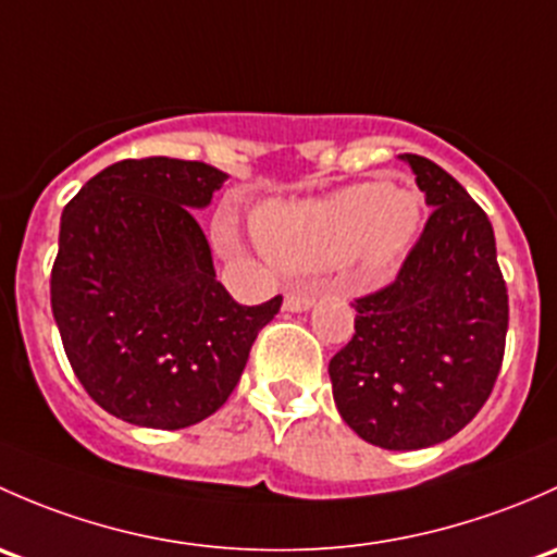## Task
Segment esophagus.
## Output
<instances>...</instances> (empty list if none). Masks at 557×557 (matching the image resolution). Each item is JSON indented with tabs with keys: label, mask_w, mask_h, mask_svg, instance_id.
<instances>
[{
	"label": "esophagus",
	"mask_w": 557,
	"mask_h": 557,
	"mask_svg": "<svg viewBox=\"0 0 557 557\" xmlns=\"http://www.w3.org/2000/svg\"><path fill=\"white\" fill-rule=\"evenodd\" d=\"M313 306L311 292H286L284 295V311H308Z\"/></svg>",
	"instance_id": "obj_1"
}]
</instances>
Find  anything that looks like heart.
I'll list each match as a JSON object with an SVG mask.
<instances>
[{
  "mask_svg": "<svg viewBox=\"0 0 557 557\" xmlns=\"http://www.w3.org/2000/svg\"><path fill=\"white\" fill-rule=\"evenodd\" d=\"M421 222V198L407 187L362 182L302 206H273L257 220V236L289 271H319L354 260L377 271L407 249Z\"/></svg>",
  "mask_w": 557,
  "mask_h": 557,
  "instance_id": "heart-1",
  "label": "heart"
}]
</instances>
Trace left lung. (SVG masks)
Segmentation results:
<instances>
[{"mask_svg": "<svg viewBox=\"0 0 557 557\" xmlns=\"http://www.w3.org/2000/svg\"><path fill=\"white\" fill-rule=\"evenodd\" d=\"M399 158L432 214L397 278L354 300V337L330 359V377L364 443L418 450L461 432L491 397L509 302L485 211L429 158Z\"/></svg>", "mask_w": 557, "mask_h": 557, "instance_id": "left-lung-1", "label": "left lung"}]
</instances>
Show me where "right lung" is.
<instances>
[{"label":"right lung","instance_id":"right-lung-1","mask_svg":"<svg viewBox=\"0 0 557 557\" xmlns=\"http://www.w3.org/2000/svg\"><path fill=\"white\" fill-rule=\"evenodd\" d=\"M227 176L198 160L128 158L61 214L50 306L74 375L120 421L185 429L220 410L281 308L238 306L195 222Z\"/></svg>","mask_w":557,"mask_h":557}]
</instances>
